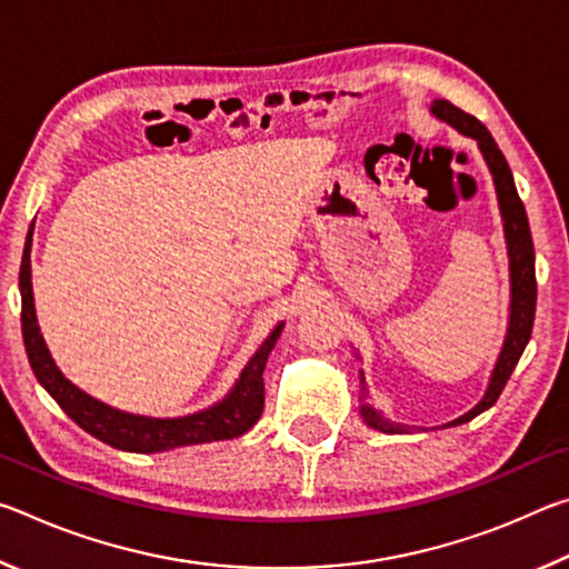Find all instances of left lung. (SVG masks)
Returning <instances> with one entry per match:
<instances>
[{
  "label": "left lung",
  "mask_w": 569,
  "mask_h": 569,
  "mask_svg": "<svg viewBox=\"0 0 569 569\" xmlns=\"http://www.w3.org/2000/svg\"><path fill=\"white\" fill-rule=\"evenodd\" d=\"M431 112H435L439 120H447L451 128L465 132L467 138H475L489 170H492L499 210H502V220H505V236H507V248H509V273H512V306H509V329H507L502 353H499V361L495 366L492 381H489L485 399H481L475 409L467 411L465 417L447 423V427H459V423H467L475 419L477 413L487 411L499 399V393H502L509 377H512L519 356L525 351L529 336H532L535 306H537L535 246H532V233H529L525 206L517 196L512 170H509L502 150L497 148V142L492 134H489V130L475 118V114L455 108V104L447 100H435ZM361 417L371 429H379L383 435H403V431H407L403 423L387 421L377 409H371L369 403H363L361 407Z\"/></svg>",
  "instance_id": "left-lung-1"
}]
</instances>
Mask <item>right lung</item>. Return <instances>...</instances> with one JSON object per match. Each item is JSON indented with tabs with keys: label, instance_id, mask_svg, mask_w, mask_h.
Masks as SVG:
<instances>
[{
	"label": "right lung",
	"instance_id": "obj_1",
	"mask_svg": "<svg viewBox=\"0 0 569 569\" xmlns=\"http://www.w3.org/2000/svg\"><path fill=\"white\" fill-rule=\"evenodd\" d=\"M32 228L24 243L22 268H19V291H22V339L27 359H30L37 381L50 391V397L60 403V409L77 423V427H82L88 435L114 449L134 451V455H156V451L176 447L206 445V441H223L240 437L261 419L266 399L263 369L268 353H271L278 336L283 331V323L276 326L273 333L268 336L253 359L248 361L233 391H230L223 401L182 419L134 417V413L118 411L108 407V403L88 397V393L77 389L72 381H67L62 377V371L54 366L40 333V326H37L30 281Z\"/></svg>",
	"mask_w": 569,
	"mask_h": 569
}]
</instances>
